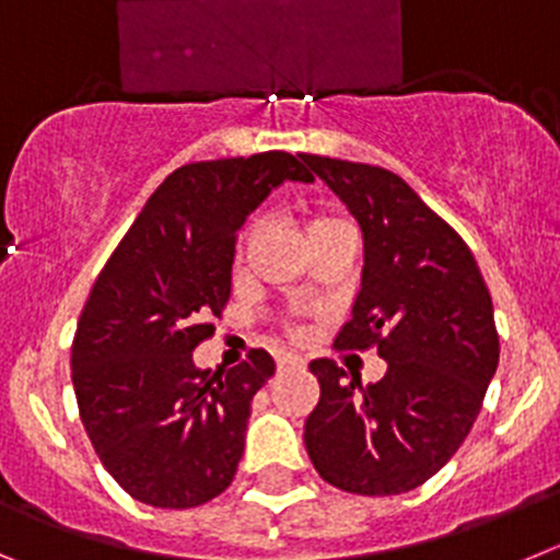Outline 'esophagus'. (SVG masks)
<instances>
[{"label":"esophagus","mask_w":560,"mask_h":560,"mask_svg":"<svg viewBox=\"0 0 560 560\" xmlns=\"http://www.w3.org/2000/svg\"><path fill=\"white\" fill-rule=\"evenodd\" d=\"M276 365H279V371H290V368H304L306 362L299 354H279L276 357Z\"/></svg>","instance_id":"34e87169"}]
</instances>
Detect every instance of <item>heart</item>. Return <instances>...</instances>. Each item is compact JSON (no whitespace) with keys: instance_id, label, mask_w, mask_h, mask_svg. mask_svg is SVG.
Instances as JSON below:
<instances>
[{"instance_id":"b5f03b06","label":"heart","mask_w":560,"mask_h":560,"mask_svg":"<svg viewBox=\"0 0 560 560\" xmlns=\"http://www.w3.org/2000/svg\"><path fill=\"white\" fill-rule=\"evenodd\" d=\"M340 223H349V220L337 218V214H312V218L306 220V236H315V234H320V231H329V229H335V225H340ZM245 248H248V234L240 236V245H236V256H234L236 268H243V265H245ZM301 331H304V329H301V324H295V320H292L290 335L299 337Z\"/></svg>"}]
</instances>
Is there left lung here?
<instances>
[{"label":"left lung","mask_w":560,"mask_h":560,"mask_svg":"<svg viewBox=\"0 0 560 560\" xmlns=\"http://www.w3.org/2000/svg\"><path fill=\"white\" fill-rule=\"evenodd\" d=\"M349 206L365 240L362 284L335 349H376L387 374L360 385L335 360H312L320 401L304 424L312 466L329 486L390 497L438 475L480 416L500 335L491 292L460 234L390 170L304 155Z\"/></svg>","instance_id":"left-lung-1"}]
</instances>
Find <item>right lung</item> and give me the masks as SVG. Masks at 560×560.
Returning <instances> with one entry per match:
<instances>
[{"mask_svg": "<svg viewBox=\"0 0 560 560\" xmlns=\"http://www.w3.org/2000/svg\"><path fill=\"white\" fill-rule=\"evenodd\" d=\"M284 180L310 184L312 173L281 150L170 173L80 312V421L108 475L144 505H203L234 480L250 401L273 376V357L250 349L245 362L211 374L195 368L192 351L229 304L236 231Z\"/></svg>", "mask_w": 560, "mask_h": 560, "instance_id": "obj_1", "label": "right lung"}]
</instances>
